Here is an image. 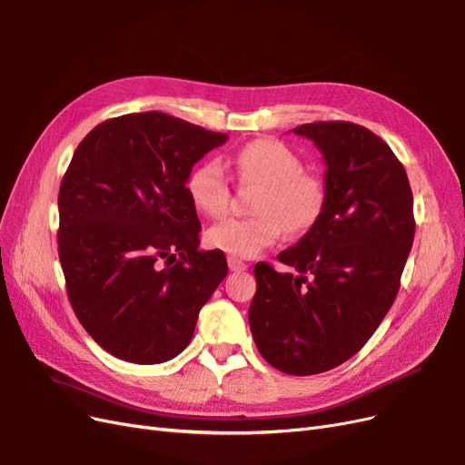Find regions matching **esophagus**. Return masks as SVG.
I'll use <instances>...</instances> for the list:
<instances>
[{"label":"esophagus","instance_id":"34e87169","mask_svg":"<svg viewBox=\"0 0 465 465\" xmlns=\"http://www.w3.org/2000/svg\"><path fill=\"white\" fill-rule=\"evenodd\" d=\"M229 269L231 271H246L248 265L244 262H240L238 258H232V255H231V258H229Z\"/></svg>","mask_w":465,"mask_h":465}]
</instances>
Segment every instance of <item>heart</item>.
<instances>
[{
    "label": "heart",
    "instance_id": "1",
    "mask_svg": "<svg viewBox=\"0 0 465 465\" xmlns=\"http://www.w3.org/2000/svg\"><path fill=\"white\" fill-rule=\"evenodd\" d=\"M238 179L260 184L250 219L231 217L215 223L205 234L207 244L232 258H253L279 242L284 231L303 232L319 219L325 205V184L315 173L300 169V157L275 138L252 140L232 159ZM186 194L207 217L225 215L231 203L229 179L223 167L205 159L186 177Z\"/></svg>",
    "mask_w": 465,
    "mask_h": 465
}]
</instances>
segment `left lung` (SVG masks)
I'll return each instance as SVG.
<instances>
[{"label":"left lung","instance_id":"1","mask_svg":"<svg viewBox=\"0 0 465 465\" xmlns=\"http://www.w3.org/2000/svg\"><path fill=\"white\" fill-rule=\"evenodd\" d=\"M296 134L325 159V205L277 260L255 263L248 322L260 354L288 375L344 363L371 339L398 294L413 244V196L389 143L361 124L317 121Z\"/></svg>","mask_w":465,"mask_h":465}]
</instances>
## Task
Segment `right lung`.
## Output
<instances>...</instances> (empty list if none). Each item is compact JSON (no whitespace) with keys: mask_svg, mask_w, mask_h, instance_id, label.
<instances>
[{"mask_svg":"<svg viewBox=\"0 0 465 465\" xmlns=\"http://www.w3.org/2000/svg\"><path fill=\"white\" fill-rule=\"evenodd\" d=\"M227 138L146 111L104 121L74 150L59 186V262L80 325L111 356H179L227 277L225 253L198 248L186 194L192 167Z\"/></svg>","mask_w":465,"mask_h":465,"instance_id":"right-lung-1","label":"right lung"}]
</instances>
